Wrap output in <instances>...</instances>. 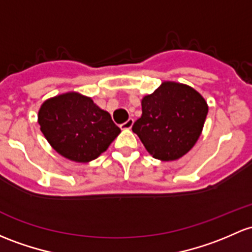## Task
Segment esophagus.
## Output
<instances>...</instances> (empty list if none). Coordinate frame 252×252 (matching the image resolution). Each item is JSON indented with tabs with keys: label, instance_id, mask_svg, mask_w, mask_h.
<instances>
[{
	"label": "esophagus",
	"instance_id": "1",
	"mask_svg": "<svg viewBox=\"0 0 252 252\" xmlns=\"http://www.w3.org/2000/svg\"><path fill=\"white\" fill-rule=\"evenodd\" d=\"M133 124H134V119H128L126 123H122L121 126H119V128H121L122 130H126V129H130L131 126H133Z\"/></svg>",
	"mask_w": 252,
	"mask_h": 252
}]
</instances>
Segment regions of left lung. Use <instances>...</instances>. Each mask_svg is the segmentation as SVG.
<instances>
[{"mask_svg":"<svg viewBox=\"0 0 252 252\" xmlns=\"http://www.w3.org/2000/svg\"><path fill=\"white\" fill-rule=\"evenodd\" d=\"M142 115L133 126L147 152L156 159L176 160L202 134L208 104L194 88L165 81L142 97Z\"/></svg>","mask_w":252,"mask_h":252,"instance_id":"1","label":"left lung"}]
</instances>
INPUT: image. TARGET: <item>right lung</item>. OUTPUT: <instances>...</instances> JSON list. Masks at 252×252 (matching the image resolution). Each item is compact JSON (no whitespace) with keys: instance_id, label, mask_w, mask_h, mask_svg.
<instances>
[{"instance_id":"right-lung-1","label":"right lung","mask_w":252,"mask_h":252,"mask_svg":"<svg viewBox=\"0 0 252 252\" xmlns=\"http://www.w3.org/2000/svg\"><path fill=\"white\" fill-rule=\"evenodd\" d=\"M38 124L50 146L76 163L96 159L121 133L107 111L77 92L46 100L38 110Z\"/></svg>"}]
</instances>
